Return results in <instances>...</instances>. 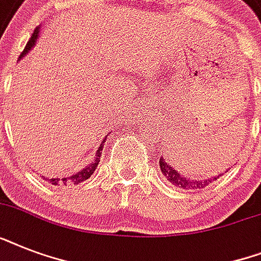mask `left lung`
Returning <instances> with one entry per match:
<instances>
[{
    "label": "left lung",
    "instance_id": "1",
    "mask_svg": "<svg viewBox=\"0 0 261 261\" xmlns=\"http://www.w3.org/2000/svg\"><path fill=\"white\" fill-rule=\"evenodd\" d=\"M160 168H161L164 176L168 178V181H171L174 187H178L182 190H200V188H204L222 176V173H219L218 176H214V177L188 178L182 173H180L177 169H174L172 164H169V161L164 159L163 155L160 157Z\"/></svg>",
    "mask_w": 261,
    "mask_h": 261
}]
</instances>
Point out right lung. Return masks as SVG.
<instances>
[{"label": "right lung", "instance_id": "add662e5", "mask_svg": "<svg viewBox=\"0 0 261 261\" xmlns=\"http://www.w3.org/2000/svg\"><path fill=\"white\" fill-rule=\"evenodd\" d=\"M38 38H39V28H36V30H35V32H34V35L31 36V39H30V40H28V43H27L25 48H24V51H22V53H21V55L18 57V59H21L22 57H24V55H27V54H28V53H30L31 48H34L35 43H36V39H38ZM106 139L107 138L102 139L101 145L98 146L97 151H96V159H94L93 163L89 164L88 167L84 168L83 171H80V172H77V173L71 174L70 177H63V178H59V177H57V178H47L46 177L47 181L51 182V184H54V186H61V184H65V186H66L67 182L79 184V182H83L84 180H87V178H89L90 174L93 173L94 169H96V167H97L98 163H100V155H101V153H102V147H104V142H106Z\"/></svg>", "mask_w": 261, "mask_h": 261}]
</instances>
